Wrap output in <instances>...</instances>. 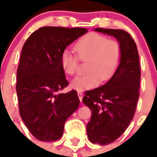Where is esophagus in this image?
I'll return each mask as SVG.
<instances>
[{
	"mask_svg": "<svg viewBox=\"0 0 157 157\" xmlns=\"http://www.w3.org/2000/svg\"><path fill=\"white\" fill-rule=\"evenodd\" d=\"M77 95H78V98L79 99H80V101H82V98H83V94H82V93L81 92H77Z\"/></svg>",
	"mask_w": 157,
	"mask_h": 157,
	"instance_id": "1",
	"label": "esophagus"
}]
</instances>
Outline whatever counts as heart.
Returning a JSON list of instances; mask_svg holds the SVG:
<instances>
[{
    "label": "heart",
    "instance_id": "b5f03b06",
    "mask_svg": "<svg viewBox=\"0 0 157 157\" xmlns=\"http://www.w3.org/2000/svg\"><path fill=\"white\" fill-rule=\"evenodd\" d=\"M74 50L81 61H87L86 75L75 77L71 87L77 91L93 89L100 81L109 80L119 67L121 59V47L117 40H109L98 33L85 36L74 45ZM62 67L67 75H75L78 68V58L67 50L60 56Z\"/></svg>",
    "mask_w": 157,
    "mask_h": 157
}]
</instances>
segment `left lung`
I'll return each instance as SVG.
<instances>
[{
  "label": "left lung",
  "instance_id": "left-lung-1",
  "mask_svg": "<svg viewBox=\"0 0 157 157\" xmlns=\"http://www.w3.org/2000/svg\"><path fill=\"white\" fill-rule=\"evenodd\" d=\"M94 31L114 36L121 47V59L113 76L103 86L86 91L82 99L92 112L86 126L90 141L107 145L124 133L134 117L141 72L136 44L129 33L106 28Z\"/></svg>",
  "mask_w": 157,
  "mask_h": 157
}]
</instances>
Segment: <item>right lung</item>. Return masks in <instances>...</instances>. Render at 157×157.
I'll list each match as a JSON object with an SVG mask.
<instances>
[{
	"label": "right lung",
	"instance_id": "obj_1",
	"mask_svg": "<svg viewBox=\"0 0 157 157\" xmlns=\"http://www.w3.org/2000/svg\"><path fill=\"white\" fill-rule=\"evenodd\" d=\"M87 33L81 28L43 27L26 40L17 70L16 92L20 117L38 140L52 142L63 135L64 124L79 107L76 90L60 93L67 85L60 56Z\"/></svg>",
	"mask_w": 157,
	"mask_h": 157
}]
</instances>
